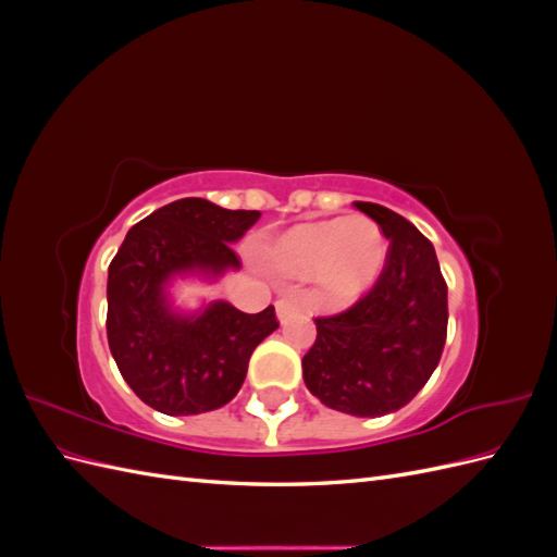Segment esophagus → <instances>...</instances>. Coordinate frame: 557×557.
<instances>
[{"instance_id": "esophagus-1", "label": "esophagus", "mask_w": 557, "mask_h": 557, "mask_svg": "<svg viewBox=\"0 0 557 557\" xmlns=\"http://www.w3.org/2000/svg\"><path fill=\"white\" fill-rule=\"evenodd\" d=\"M299 311V301L295 295H285L276 301V315L281 323H288V320Z\"/></svg>"}]
</instances>
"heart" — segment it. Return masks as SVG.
Masks as SVG:
<instances>
[{"instance_id": "b5f03b06", "label": "heart", "mask_w": 557, "mask_h": 557, "mask_svg": "<svg viewBox=\"0 0 557 557\" xmlns=\"http://www.w3.org/2000/svg\"><path fill=\"white\" fill-rule=\"evenodd\" d=\"M383 230L369 215L330 218L285 232L274 262L293 276H318L334 299H350L372 285L385 264Z\"/></svg>"}]
</instances>
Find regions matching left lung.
I'll return each instance as SVG.
<instances>
[{"instance_id": "1", "label": "left lung", "mask_w": 557, "mask_h": 557, "mask_svg": "<svg viewBox=\"0 0 557 557\" xmlns=\"http://www.w3.org/2000/svg\"><path fill=\"white\" fill-rule=\"evenodd\" d=\"M356 207L391 242L385 267L358 305L315 318L318 336L301 374L325 407L376 418L407 407L440 364L448 288L434 246L407 218L372 201Z\"/></svg>"}]
</instances>
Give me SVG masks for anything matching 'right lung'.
Segmentation results:
<instances>
[{
	"mask_svg": "<svg viewBox=\"0 0 557 557\" xmlns=\"http://www.w3.org/2000/svg\"><path fill=\"white\" fill-rule=\"evenodd\" d=\"M260 211H230L209 199H176L134 225L109 264L107 336L123 379L141 401L166 416L221 409L239 393L252 350L278 323L274 307L244 313L209 301L174 309L170 285L237 272L232 244Z\"/></svg>",
	"mask_w": 557,
	"mask_h": 557,
	"instance_id": "add662e5",
	"label": "right lung"
}]
</instances>
